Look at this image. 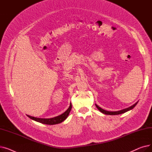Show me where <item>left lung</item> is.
I'll use <instances>...</instances> for the list:
<instances>
[{"label":"left lung","mask_w":152,"mask_h":152,"mask_svg":"<svg viewBox=\"0 0 152 152\" xmlns=\"http://www.w3.org/2000/svg\"><path fill=\"white\" fill-rule=\"evenodd\" d=\"M139 102V101H138ZM138 102H137L135 103H134V105H132V106L128 107V108H124L123 110H119V111H107V110H105L102 109V108L99 107L97 104H95V106H96V107L98 108V110L100 111V112H102V113L105 114V115H120V114H122V113H124L126 112H127V111H128L132 109H133L135 105H136L137 104Z\"/></svg>","instance_id":"8db88e82"}]
</instances>
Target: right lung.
<instances>
[{"mask_svg":"<svg viewBox=\"0 0 152 152\" xmlns=\"http://www.w3.org/2000/svg\"><path fill=\"white\" fill-rule=\"evenodd\" d=\"M71 108H72V105H71V103H70V105H69V108L65 111V112L59 116L51 118H39L31 116H29L28 115H27V116L31 119H33V120L36 121L39 123H41L42 124H49V125L57 124L61 123V122L65 120V119L68 118Z\"/></svg>","mask_w":152,"mask_h":152,"instance_id":"obj_1","label":"right lung"}]
</instances>
